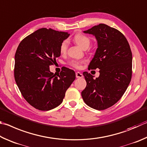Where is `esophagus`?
<instances>
[{
    "label": "esophagus",
    "mask_w": 147,
    "mask_h": 147,
    "mask_svg": "<svg viewBox=\"0 0 147 147\" xmlns=\"http://www.w3.org/2000/svg\"><path fill=\"white\" fill-rule=\"evenodd\" d=\"M76 78H83V75L81 73H80V72H76Z\"/></svg>",
    "instance_id": "1"
}]
</instances>
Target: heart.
<instances>
[{
  "label": "heart",
  "mask_w": 147,
  "mask_h": 147,
  "mask_svg": "<svg viewBox=\"0 0 147 147\" xmlns=\"http://www.w3.org/2000/svg\"><path fill=\"white\" fill-rule=\"evenodd\" d=\"M74 41L77 45H79L83 49L88 48L90 45V39L82 33H78L74 37ZM67 48H68V41L64 40L60 45V52L61 54H65L66 53ZM84 63V61H72L70 64L76 68H81V64Z\"/></svg>",
  "instance_id": "b5f03b06"
}]
</instances>
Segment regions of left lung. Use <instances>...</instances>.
Returning a JSON list of instances; mask_svg holds the SVG:
<instances>
[{"instance_id": "obj_1", "label": "left lung", "mask_w": 147, "mask_h": 147, "mask_svg": "<svg viewBox=\"0 0 147 147\" xmlns=\"http://www.w3.org/2000/svg\"><path fill=\"white\" fill-rule=\"evenodd\" d=\"M83 33L94 35L97 48L88 69H99V76L83 72L86 86L81 92L85 103L92 109L105 110L116 103L132 78V55L127 38L119 31L105 24Z\"/></svg>"}]
</instances>
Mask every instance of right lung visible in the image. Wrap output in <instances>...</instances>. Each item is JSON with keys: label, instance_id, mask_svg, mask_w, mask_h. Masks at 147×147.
<instances>
[{"label": "right lung", "instance_id": "1", "mask_svg": "<svg viewBox=\"0 0 147 147\" xmlns=\"http://www.w3.org/2000/svg\"><path fill=\"white\" fill-rule=\"evenodd\" d=\"M69 36L68 32L40 28L24 38L17 49L15 82L24 98L38 110H50L61 105L76 79L75 71L65 67L60 75L50 71L61 55V44Z\"/></svg>", "mask_w": 147, "mask_h": 147}]
</instances>
